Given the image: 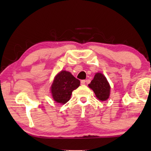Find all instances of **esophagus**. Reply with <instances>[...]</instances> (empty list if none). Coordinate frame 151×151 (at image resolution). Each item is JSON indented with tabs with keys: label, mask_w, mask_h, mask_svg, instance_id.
I'll return each instance as SVG.
<instances>
[{
	"label": "esophagus",
	"mask_w": 151,
	"mask_h": 151,
	"mask_svg": "<svg viewBox=\"0 0 151 151\" xmlns=\"http://www.w3.org/2000/svg\"><path fill=\"white\" fill-rule=\"evenodd\" d=\"M85 83H86V81H85V80H82V81H81V85H85Z\"/></svg>",
	"instance_id": "1"
}]
</instances>
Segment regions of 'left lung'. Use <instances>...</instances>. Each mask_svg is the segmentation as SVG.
I'll use <instances>...</instances> for the list:
<instances>
[{
    "mask_svg": "<svg viewBox=\"0 0 151 151\" xmlns=\"http://www.w3.org/2000/svg\"><path fill=\"white\" fill-rule=\"evenodd\" d=\"M88 86L94 91L96 98L100 101H104L109 98L111 86L106 77L102 73H96Z\"/></svg>",
    "mask_w": 151,
    "mask_h": 151,
    "instance_id": "8db88e82",
    "label": "left lung"
}]
</instances>
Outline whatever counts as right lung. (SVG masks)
Returning <instances> with one entry per match:
<instances>
[{
    "mask_svg": "<svg viewBox=\"0 0 151 151\" xmlns=\"http://www.w3.org/2000/svg\"><path fill=\"white\" fill-rule=\"evenodd\" d=\"M80 85V81L70 72L62 70L55 76L51 85L52 98L58 103L65 104L70 100L72 92Z\"/></svg>",
    "mask_w": 151,
    "mask_h": 151,
    "instance_id": "obj_1",
    "label": "right lung"
}]
</instances>
